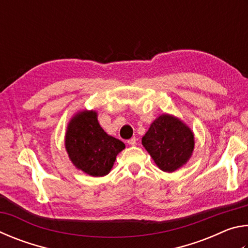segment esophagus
I'll return each instance as SVG.
<instances>
[{"instance_id":"34e87169","label":"esophagus","mask_w":248,"mask_h":248,"mask_svg":"<svg viewBox=\"0 0 248 248\" xmlns=\"http://www.w3.org/2000/svg\"><path fill=\"white\" fill-rule=\"evenodd\" d=\"M127 143L129 145H136L137 144V139H136V138H131V139H129L127 141Z\"/></svg>"}]
</instances>
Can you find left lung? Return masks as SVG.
<instances>
[{
	"label": "left lung",
	"mask_w": 248,
	"mask_h": 248,
	"mask_svg": "<svg viewBox=\"0 0 248 248\" xmlns=\"http://www.w3.org/2000/svg\"><path fill=\"white\" fill-rule=\"evenodd\" d=\"M142 145L159 170L173 173L187 164L195 149V134L177 117L162 114L151 124Z\"/></svg>",
	"instance_id": "left-lung-1"
}]
</instances>
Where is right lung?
<instances>
[{"label":"right lung","mask_w":248,"mask_h":248,"mask_svg":"<svg viewBox=\"0 0 248 248\" xmlns=\"http://www.w3.org/2000/svg\"><path fill=\"white\" fill-rule=\"evenodd\" d=\"M64 145L72 164L93 177L107 175L125 148L124 142L104 131L94 109L73 115L66 127Z\"/></svg>","instance_id":"add662e5"}]
</instances>
